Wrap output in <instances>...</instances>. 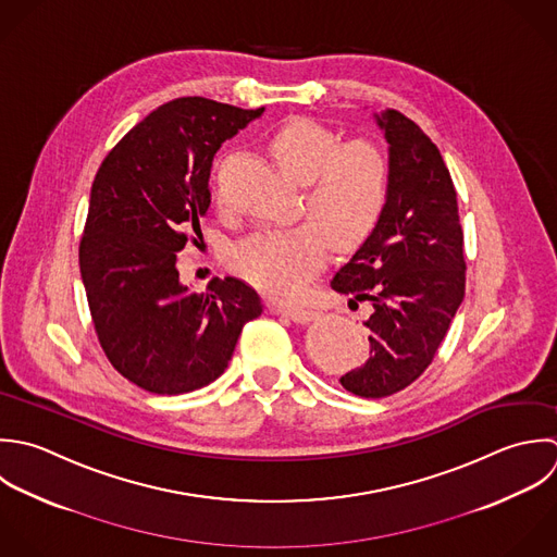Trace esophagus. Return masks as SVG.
Masks as SVG:
<instances>
[{
    "label": "esophagus",
    "instance_id": "34e87169",
    "mask_svg": "<svg viewBox=\"0 0 557 557\" xmlns=\"http://www.w3.org/2000/svg\"><path fill=\"white\" fill-rule=\"evenodd\" d=\"M280 312L286 314L288 319H293L295 323H308V321H314L319 317V312L312 310V308H282Z\"/></svg>",
    "mask_w": 557,
    "mask_h": 557
}]
</instances>
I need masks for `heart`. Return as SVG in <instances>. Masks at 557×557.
<instances>
[{
    "label": "heart",
    "mask_w": 557,
    "mask_h": 557,
    "mask_svg": "<svg viewBox=\"0 0 557 557\" xmlns=\"http://www.w3.org/2000/svg\"><path fill=\"white\" fill-rule=\"evenodd\" d=\"M269 151L288 175L306 182L301 212L312 221L251 236L234 249L232 267L260 290L295 299L327 262L330 238L347 249L375 230L388 201L391 162L375 143H341L312 119L277 127ZM214 197H221L216 184Z\"/></svg>",
    "instance_id": "b5f03b06"
}]
</instances>
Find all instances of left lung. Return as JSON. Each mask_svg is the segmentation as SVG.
<instances>
[{
	"mask_svg": "<svg viewBox=\"0 0 557 557\" xmlns=\"http://www.w3.org/2000/svg\"><path fill=\"white\" fill-rule=\"evenodd\" d=\"M391 151L384 214L332 288L369 301L371 351L341 377L364 399L391 397L417 382L447 336L467 286L465 232L456 186L430 136L399 110L377 116Z\"/></svg>",
	"mask_w": 557,
	"mask_h": 557,
	"instance_id": "obj_1",
	"label": "left lung"
}]
</instances>
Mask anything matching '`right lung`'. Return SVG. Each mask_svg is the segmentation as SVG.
<instances>
[{"label":"right lung","mask_w":557,"mask_h":557,"mask_svg":"<svg viewBox=\"0 0 557 557\" xmlns=\"http://www.w3.org/2000/svg\"><path fill=\"white\" fill-rule=\"evenodd\" d=\"M264 108L177 97L136 123L103 158L79 240V273L97 341L110 364L156 395L214 382L260 295L236 277L203 293L180 282L177 251L201 234L210 166L223 140Z\"/></svg>","instance_id":"add662e5"}]
</instances>
